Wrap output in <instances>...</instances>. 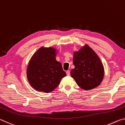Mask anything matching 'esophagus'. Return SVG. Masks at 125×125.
Segmentation results:
<instances>
[{
  "mask_svg": "<svg viewBox=\"0 0 125 125\" xmlns=\"http://www.w3.org/2000/svg\"><path fill=\"white\" fill-rule=\"evenodd\" d=\"M66 73H67V75L68 76H69V75H70V71H66Z\"/></svg>",
  "mask_w": 125,
  "mask_h": 125,
  "instance_id": "obj_1",
  "label": "esophagus"
}]
</instances>
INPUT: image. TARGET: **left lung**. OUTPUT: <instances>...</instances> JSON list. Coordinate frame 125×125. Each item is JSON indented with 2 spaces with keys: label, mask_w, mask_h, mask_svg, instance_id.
<instances>
[{
  "label": "left lung",
  "mask_w": 125,
  "mask_h": 125,
  "mask_svg": "<svg viewBox=\"0 0 125 125\" xmlns=\"http://www.w3.org/2000/svg\"><path fill=\"white\" fill-rule=\"evenodd\" d=\"M75 68L71 75L78 85L85 90H90L100 85L104 76L102 62L95 52L87 44L73 53Z\"/></svg>",
  "instance_id": "obj_1"
}]
</instances>
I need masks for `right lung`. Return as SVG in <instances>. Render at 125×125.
I'll use <instances>...</instances> for the list:
<instances>
[{
  "label": "right lung",
  "mask_w": 125,
  "mask_h": 125,
  "mask_svg": "<svg viewBox=\"0 0 125 125\" xmlns=\"http://www.w3.org/2000/svg\"><path fill=\"white\" fill-rule=\"evenodd\" d=\"M57 51L52 47H41L29 61L27 78L31 86L37 91L50 93L67 75L62 64L56 60Z\"/></svg>",
  "instance_id": "add662e5"
}]
</instances>
